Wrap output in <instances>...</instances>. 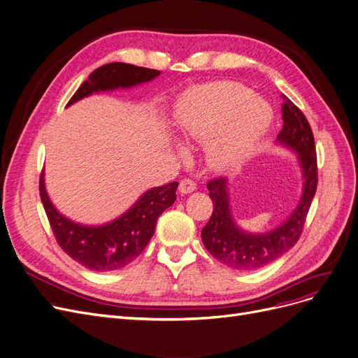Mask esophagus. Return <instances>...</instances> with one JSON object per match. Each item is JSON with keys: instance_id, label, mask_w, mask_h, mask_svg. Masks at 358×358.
<instances>
[{"instance_id": "esophagus-1", "label": "esophagus", "mask_w": 358, "mask_h": 358, "mask_svg": "<svg viewBox=\"0 0 358 358\" xmlns=\"http://www.w3.org/2000/svg\"><path fill=\"white\" fill-rule=\"evenodd\" d=\"M196 190V182L190 178H184L180 181V193L181 194H189Z\"/></svg>"}]
</instances>
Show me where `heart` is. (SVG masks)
<instances>
[{
	"instance_id": "obj_1",
	"label": "heart",
	"mask_w": 358,
	"mask_h": 358,
	"mask_svg": "<svg viewBox=\"0 0 358 358\" xmlns=\"http://www.w3.org/2000/svg\"><path fill=\"white\" fill-rule=\"evenodd\" d=\"M250 96L243 85L221 82L178 108V133L187 142L206 145L208 161L215 169L241 165L271 126V106Z\"/></svg>"
}]
</instances>
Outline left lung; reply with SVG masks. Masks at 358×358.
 Instances as JSON below:
<instances>
[{"mask_svg": "<svg viewBox=\"0 0 358 358\" xmlns=\"http://www.w3.org/2000/svg\"><path fill=\"white\" fill-rule=\"evenodd\" d=\"M282 103L284 126L276 142L297 153L303 174V192L299 205L287 220L272 231L253 234L241 229L231 212L228 180L215 178L208 182L213 212L201 229L206 250L224 265L236 271H255L285 255L299 241L306 216L316 194L317 158L315 137L304 114L287 96Z\"/></svg>", "mask_w": 358, "mask_h": 358, "instance_id": "left-lung-1", "label": "left lung"}]
</instances>
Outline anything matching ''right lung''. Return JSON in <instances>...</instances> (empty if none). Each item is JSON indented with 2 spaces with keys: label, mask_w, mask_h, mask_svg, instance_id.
<instances>
[{
  "label": "right lung",
  "mask_w": 358,
  "mask_h": 358,
  "mask_svg": "<svg viewBox=\"0 0 358 358\" xmlns=\"http://www.w3.org/2000/svg\"><path fill=\"white\" fill-rule=\"evenodd\" d=\"M159 74L158 70L126 63L105 64L93 71L76 90L67 106L93 93L148 83ZM177 187V181L153 187L145 192L117 220L102 225H83L58 212L46 193L43 173L39 180L42 205L59 247L82 266L96 272H110L127 266L145 250L157 228L158 217L176 201Z\"/></svg>",
  "instance_id": "add662e5"
}]
</instances>
